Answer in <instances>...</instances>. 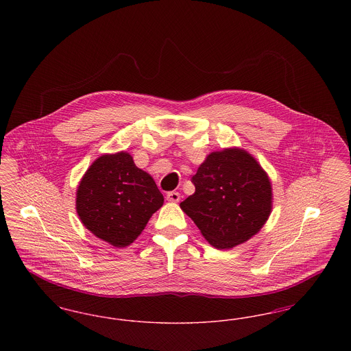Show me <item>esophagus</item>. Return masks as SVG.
<instances>
[{
	"label": "esophagus",
	"instance_id": "esophagus-1",
	"mask_svg": "<svg viewBox=\"0 0 351 351\" xmlns=\"http://www.w3.org/2000/svg\"><path fill=\"white\" fill-rule=\"evenodd\" d=\"M167 200L169 201V202H179V200H180V195H179V192H175V191L168 192Z\"/></svg>",
	"mask_w": 351,
	"mask_h": 351
}]
</instances>
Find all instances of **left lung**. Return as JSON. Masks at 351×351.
I'll list each match as a JSON object with an SVG mask.
<instances>
[{
	"label": "left lung",
	"instance_id": "8db88e82",
	"mask_svg": "<svg viewBox=\"0 0 351 351\" xmlns=\"http://www.w3.org/2000/svg\"><path fill=\"white\" fill-rule=\"evenodd\" d=\"M192 183L196 191L180 208L216 249L249 241L271 215V182L247 151L233 147L210 152Z\"/></svg>",
	"mask_w": 351,
	"mask_h": 351
}]
</instances>
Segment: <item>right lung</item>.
I'll return each instance as SVG.
<instances>
[{"label":"right lung","instance_id":"right-lung-1","mask_svg":"<svg viewBox=\"0 0 351 351\" xmlns=\"http://www.w3.org/2000/svg\"><path fill=\"white\" fill-rule=\"evenodd\" d=\"M163 202L154 179L125 151L97 158L76 192V212L84 226L114 247L133 243Z\"/></svg>","mask_w":351,"mask_h":351}]
</instances>
